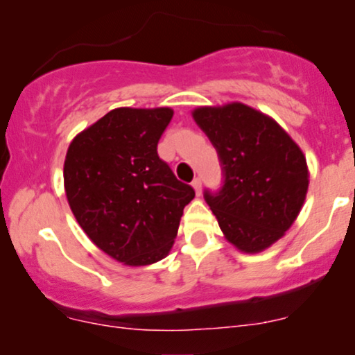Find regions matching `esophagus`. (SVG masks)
<instances>
[{"label":"esophagus","mask_w":355,"mask_h":355,"mask_svg":"<svg viewBox=\"0 0 355 355\" xmlns=\"http://www.w3.org/2000/svg\"><path fill=\"white\" fill-rule=\"evenodd\" d=\"M191 187L195 189V193H197V195L202 193V180H200V178H198V177L195 178V180L191 182Z\"/></svg>","instance_id":"34e87169"}]
</instances>
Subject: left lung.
<instances>
[{
  "label": "left lung",
  "mask_w": 355,
  "mask_h": 355,
  "mask_svg": "<svg viewBox=\"0 0 355 355\" xmlns=\"http://www.w3.org/2000/svg\"><path fill=\"white\" fill-rule=\"evenodd\" d=\"M193 120L218 155L223 185L203 197L225 239L245 254L284 237L302 209L307 162L270 116L243 103L193 110Z\"/></svg>",
  "instance_id": "left-lung-1"
}]
</instances>
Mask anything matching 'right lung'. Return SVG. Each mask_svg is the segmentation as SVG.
Here are the masks:
<instances>
[{"label":"right lung","mask_w":355,"mask_h":355,"mask_svg":"<svg viewBox=\"0 0 355 355\" xmlns=\"http://www.w3.org/2000/svg\"><path fill=\"white\" fill-rule=\"evenodd\" d=\"M172 108H115L78 133L64 158V191L100 250L130 267L168 255L195 190L175 177L157 145Z\"/></svg>","instance_id":"1"}]
</instances>
